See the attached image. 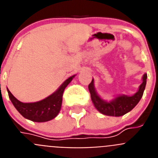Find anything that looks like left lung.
Listing matches in <instances>:
<instances>
[{
    "label": "left lung",
    "instance_id": "8db88e82",
    "mask_svg": "<svg viewBox=\"0 0 158 158\" xmlns=\"http://www.w3.org/2000/svg\"><path fill=\"white\" fill-rule=\"evenodd\" d=\"M147 74L142 76V83L139 87V90L132 96L118 95L110 101L104 100L100 97L96 92L94 85V79L89 85V90L91 94V99L95 107L101 114L108 116H122L131 111L139 104L144 93L146 85Z\"/></svg>",
    "mask_w": 158,
    "mask_h": 158
}]
</instances>
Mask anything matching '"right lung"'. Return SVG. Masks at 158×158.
<instances>
[{"label": "right lung", "mask_w": 158, "mask_h": 158, "mask_svg": "<svg viewBox=\"0 0 158 158\" xmlns=\"http://www.w3.org/2000/svg\"><path fill=\"white\" fill-rule=\"evenodd\" d=\"M76 75L69 77L59 86L56 91L40 101L23 103L19 101L8 90V96L16 109L25 118L33 122L43 123L50 121L58 115L62 104V94L66 87Z\"/></svg>", "instance_id": "obj_1"}]
</instances>
